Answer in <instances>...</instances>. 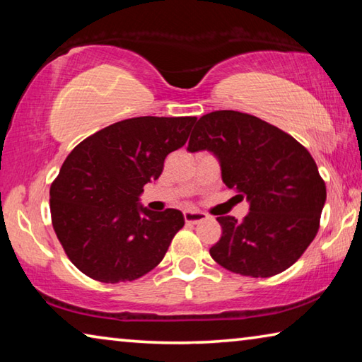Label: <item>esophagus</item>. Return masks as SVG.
<instances>
[{
	"instance_id": "esophagus-1",
	"label": "esophagus",
	"mask_w": 362,
	"mask_h": 362,
	"mask_svg": "<svg viewBox=\"0 0 362 362\" xmlns=\"http://www.w3.org/2000/svg\"><path fill=\"white\" fill-rule=\"evenodd\" d=\"M183 218L187 223H199L203 220H207V214L201 211H185L183 212Z\"/></svg>"
}]
</instances>
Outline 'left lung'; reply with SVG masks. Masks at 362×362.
Masks as SVG:
<instances>
[{"mask_svg":"<svg viewBox=\"0 0 362 362\" xmlns=\"http://www.w3.org/2000/svg\"><path fill=\"white\" fill-rule=\"evenodd\" d=\"M212 151L222 180L246 196L249 214L217 217L222 238L211 247L236 274L269 278L293 265L315 240L326 183L313 156L289 134L257 116L218 110L201 116L188 151Z\"/></svg>","mask_w":362,"mask_h":362,"instance_id":"obj_1","label":"left lung"}]
</instances>
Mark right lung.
<instances>
[{
  "label": "right lung",
  "mask_w": 362,
  "mask_h": 362,
  "mask_svg": "<svg viewBox=\"0 0 362 362\" xmlns=\"http://www.w3.org/2000/svg\"><path fill=\"white\" fill-rule=\"evenodd\" d=\"M196 116L118 121L76 145L52 182L51 218L65 254L100 283H126L151 272L185 218L177 209L140 206L144 185L185 145Z\"/></svg>",
  "instance_id": "1"
}]
</instances>
